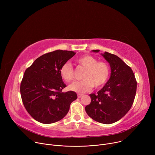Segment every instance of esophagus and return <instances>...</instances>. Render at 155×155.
Listing matches in <instances>:
<instances>
[{
	"instance_id": "1",
	"label": "esophagus",
	"mask_w": 155,
	"mask_h": 155,
	"mask_svg": "<svg viewBox=\"0 0 155 155\" xmlns=\"http://www.w3.org/2000/svg\"><path fill=\"white\" fill-rule=\"evenodd\" d=\"M83 94H77V96H78V98H80L81 97L83 96Z\"/></svg>"
}]
</instances>
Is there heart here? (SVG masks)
I'll use <instances>...</instances> for the list:
<instances>
[{"mask_svg":"<svg viewBox=\"0 0 155 155\" xmlns=\"http://www.w3.org/2000/svg\"><path fill=\"white\" fill-rule=\"evenodd\" d=\"M76 62L84 69L86 71L83 75V80L75 81L69 86V90L78 93H84L90 91L94 86L99 88L107 81L110 74V66L105 61H97L93 56L86 54L77 59ZM61 78L66 82L72 81L74 77V71L70 63L63 64L59 71Z\"/></svg>","mask_w":155,"mask_h":155,"instance_id":"heart-1","label":"heart"}]
</instances>
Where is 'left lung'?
Instances as JSON below:
<instances>
[{
    "label": "left lung",
    "instance_id": "8db88e82",
    "mask_svg": "<svg viewBox=\"0 0 155 155\" xmlns=\"http://www.w3.org/2000/svg\"><path fill=\"white\" fill-rule=\"evenodd\" d=\"M98 53L99 50H92ZM109 63L111 75L97 94H90L91 103L85 107L86 114L103 124H112L122 118L133 104L137 81L131 68L117 56L101 54Z\"/></svg>",
    "mask_w": 155,
    "mask_h": 155
}]
</instances>
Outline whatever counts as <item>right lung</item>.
Segmentation results:
<instances>
[{
	"instance_id": "add662e5",
	"label": "right lung",
	"mask_w": 155,
	"mask_h": 155,
	"mask_svg": "<svg viewBox=\"0 0 155 155\" xmlns=\"http://www.w3.org/2000/svg\"><path fill=\"white\" fill-rule=\"evenodd\" d=\"M75 54L72 51L60 50L48 53L35 59L26 70L20 86L21 99L36 121L50 124L61 120L77 99L74 91L62 92L66 84L59 73L61 66Z\"/></svg>"
}]
</instances>
